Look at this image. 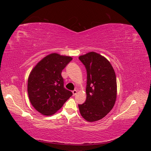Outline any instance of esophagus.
Returning a JSON list of instances; mask_svg holds the SVG:
<instances>
[{"mask_svg":"<svg viewBox=\"0 0 151 151\" xmlns=\"http://www.w3.org/2000/svg\"><path fill=\"white\" fill-rule=\"evenodd\" d=\"M77 91L76 90V89L72 91V93H73V95H74V96H75L77 94Z\"/></svg>","mask_w":151,"mask_h":151,"instance_id":"34e87169","label":"esophagus"}]
</instances>
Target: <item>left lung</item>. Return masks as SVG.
<instances>
[{
    "mask_svg": "<svg viewBox=\"0 0 151 151\" xmlns=\"http://www.w3.org/2000/svg\"><path fill=\"white\" fill-rule=\"evenodd\" d=\"M87 71L86 100L79 104L81 116L93 122L102 119L110 111L116 99L115 70L107 59L91 52L79 57Z\"/></svg>",
    "mask_w": 151,
    "mask_h": 151,
    "instance_id": "left-lung-1",
    "label": "left lung"
}]
</instances>
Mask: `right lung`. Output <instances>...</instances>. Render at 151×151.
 <instances>
[{"label": "right lung", "instance_id": "add662e5", "mask_svg": "<svg viewBox=\"0 0 151 151\" xmlns=\"http://www.w3.org/2000/svg\"><path fill=\"white\" fill-rule=\"evenodd\" d=\"M72 60L68 56L51 53L40 60L30 72L28 93L33 106L44 115H52L72 95L63 86L62 70Z\"/></svg>", "mask_w": 151, "mask_h": 151}]
</instances>
